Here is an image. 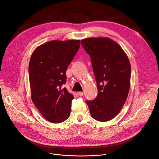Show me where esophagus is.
<instances>
[{
	"instance_id": "34e87169",
	"label": "esophagus",
	"mask_w": 159,
	"mask_h": 159,
	"mask_svg": "<svg viewBox=\"0 0 159 159\" xmlns=\"http://www.w3.org/2000/svg\"><path fill=\"white\" fill-rule=\"evenodd\" d=\"M78 95L80 96H84V92H78Z\"/></svg>"
}]
</instances>
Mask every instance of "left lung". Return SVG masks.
Returning <instances> with one entry per match:
<instances>
[{"instance_id": "1", "label": "left lung", "mask_w": 159, "mask_h": 159, "mask_svg": "<svg viewBox=\"0 0 159 159\" xmlns=\"http://www.w3.org/2000/svg\"><path fill=\"white\" fill-rule=\"evenodd\" d=\"M91 58L98 94L86 101L92 118L100 122L114 118L127 100L131 84V64L125 52L108 37H89L81 41Z\"/></svg>"}]
</instances>
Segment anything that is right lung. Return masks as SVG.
Returning <instances> with one entry per match:
<instances>
[{"instance_id": "right-lung-1", "label": "right lung", "mask_w": 159, "mask_h": 159, "mask_svg": "<svg viewBox=\"0 0 159 159\" xmlns=\"http://www.w3.org/2000/svg\"><path fill=\"white\" fill-rule=\"evenodd\" d=\"M80 47V40H53L33 52L28 72L32 100L42 116L60 123L70 116L74 96L63 85L66 71Z\"/></svg>"}]
</instances>
